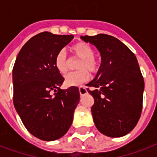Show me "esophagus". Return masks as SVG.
Instances as JSON below:
<instances>
[{"label": "esophagus", "instance_id": "obj_1", "mask_svg": "<svg viewBox=\"0 0 157 157\" xmlns=\"http://www.w3.org/2000/svg\"><path fill=\"white\" fill-rule=\"evenodd\" d=\"M79 92H80V95H81V96H83L85 94H86L87 90H86V89L85 86H80V87H79Z\"/></svg>", "mask_w": 157, "mask_h": 157}]
</instances>
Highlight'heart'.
Returning a JSON list of instances; mask_svg holds the SVG:
<instances>
[{
	"label": "heart",
	"instance_id": "obj_1",
	"mask_svg": "<svg viewBox=\"0 0 157 157\" xmlns=\"http://www.w3.org/2000/svg\"><path fill=\"white\" fill-rule=\"evenodd\" d=\"M73 54L81 58L79 61L77 71L71 72L65 76V84L68 86H77L86 82L90 79V73L96 72L99 68V62L94 56V50L86 42H79L71 47ZM55 67L58 72L64 75L68 71V59L64 51H61L55 57Z\"/></svg>",
	"mask_w": 157,
	"mask_h": 157
}]
</instances>
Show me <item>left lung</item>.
Returning <instances> with one entry per match:
<instances>
[{"mask_svg":"<svg viewBox=\"0 0 157 157\" xmlns=\"http://www.w3.org/2000/svg\"><path fill=\"white\" fill-rule=\"evenodd\" d=\"M101 54V63L95 78L86 84L94 90L91 113L101 133L121 137L136 126L142 110L144 80L133 52L121 40L109 35L85 36Z\"/></svg>","mask_w":157,"mask_h":157,"instance_id":"obj_1","label":"left lung"}]
</instances>
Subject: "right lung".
<instances>
[{"label": "right lung", "mask_w": 157, "mask_h": 157, "mask_svg": "<svg viewBox=\"0 0 157 157\" xmlns=\"http://www.w3.org/2000/svg\"><path fill=\"white\" fill-rule=\"evenodd\" d=\"M73 38L39 33L22 46L14 65V106L27 131L42 140H57L68 132L80 101L77 86L60 88L64 78L54 63Z\"/></svg>", "instance_id": "1"}]
</instances>
